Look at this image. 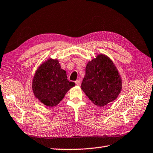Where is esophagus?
I'll use <instances>...</instances> for the list:
<instances>
[{"label":"esophagus","mask_w":153,"mask_h":153,"mask_svg":"<svg viewBox=\"0 0 153 153\" xmlns=\"http://www.w3.org/2000/svg\"><path fill=\"white\" fill-rule=\"evenodd\" d=\"M75 83H76V85H80L81 84V81H80V80H76V81L75 82Z\"/></svg>","instance_id":"esophagus-1"}]
</instances>
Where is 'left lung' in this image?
Segmentation results:
<instances>
[{
	"instance_id": "1",
	"label": "left lung",
	"mask_w": 153,
	"mask_h": 153,
	"mask_svg": "<svg viewBox=\"0 0 153 153\" xmlns=\"http://www.w3.org/2000/svg\"><path fill=\"white\" fill-rule=\"evenodd\" d=\"M81 89L99 107L117 98L122 89V79L116 66L108 56L99 54L88 62Z\"/></svg>"
}]
</instances>
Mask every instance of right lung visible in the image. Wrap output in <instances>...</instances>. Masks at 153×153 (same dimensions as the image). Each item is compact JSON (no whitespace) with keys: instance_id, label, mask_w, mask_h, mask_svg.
<instances>
[{"instance_id":"right-lung-1","label":"right lung","mask_w":153,"mask_h":153,"mask_svg":"<svg viewBox=\"0 0 153 153\" xmlns=\"http://www.w3.org/2000/svg\"><path fill=\"white\" fill-rule=\"evenodd\" d=\"M74 85L68 80L66 71L61 68L58 59L51 58L38 67L32 82L35 98L49 108L58 105Z\"/></svg>"}]
</instances>
